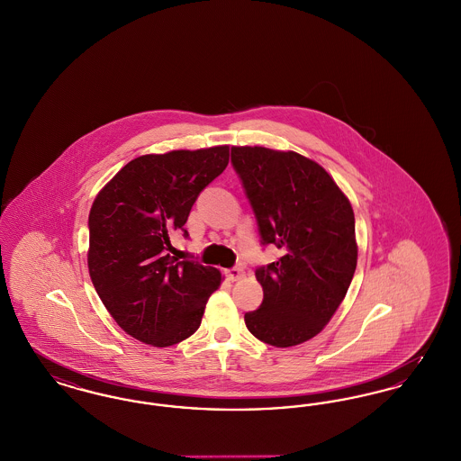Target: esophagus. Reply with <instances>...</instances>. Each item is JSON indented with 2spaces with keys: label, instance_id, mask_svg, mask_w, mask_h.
Wrapping results in <instances>:
<instances>
[{
  "label": "esophagus",
  "instance_id": "34e87169",
  "mask_svg": "<svg viewBox=\"0 0 461 461\" xmlns=\"http://www.w3.org/2000/svg\"><path fill=\"white\" fill-rule=\"evenodd\" d=\"M226 275H228V278H230L231 282H239L240 278H243V269L239 267V266H235V267L228 269V271H226Z\"/></svg>",
  "mask_w": 461,
  "mask_h": 461
}]
</instances>
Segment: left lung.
<instances>
[{
  "instance_id": "left-lung-1",
  "label": "left lung",
  "mask_w": 461,
  "mask_h": 461,
  "mask_svg": "<svg viewBox=\"0 0 461 461\" xmlns=\"http://www.w3.org/2000/svg\"><path fill=\"white\" fill-rule=\"evenodd\" d=\"M231 164L256 214L263 245L282 258L256 269L259 309L249 331L275 348L318 335L344 301L357 263L349 198L314 160L264 147H231Z\"/></svg>"
}]
</instances>
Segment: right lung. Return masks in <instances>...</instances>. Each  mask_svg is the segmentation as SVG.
Returning a JSON list of instances; mask_svg holds the SVG:
<instances>
[{
	"label": "right lung",
	"mask_w": 461,
	"mask_h": 461,
	"mask_svg": "<svg viewBox=\"0 0 461 461\" xmlns=\"http://www.w3.org/2000/svg\"><path fill=\"white\" fill-rule=\"evenodd\" d=\"M230 147L141 155L100 190L89 211L91 282L115 323L167 348L194 335L221 285L216 267L169 256L200 192L226 169Z\"/></svg>",
	"instance_id": "right-lung-1"
}]
</instances>
